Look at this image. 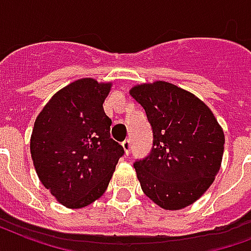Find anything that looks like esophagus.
Returning a JSON list of instances; mask_svg holds the SVG:
<instances>
[{
  "label": "esophagus",
  "instance_id": "34e87169",
  "mask_svg": "<svg viewBox=\"0 0 251 251\" xmlns=\"http://www.w3.org/2000/svg\"><path fill=\"white\" fill-rule=\"evenodd\" d=\"M122 147H123L124 152H126V154H129V152H131V140H124L123 143H122Z\"/></svg>",
  "mask_w": 251,
  "mask_h": 251
}]
</instances>
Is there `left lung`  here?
<instances>
[{
	"label": "left lung",
	"instance_id": "left-lung-1",
	"mask_svg": "<svg viewBox=\"0 0 251 251\" xmlns=\"http://www.w3.org/2000/svg\"><path fill=\"white\" fill-rule=\"evenodd\" d=\"M129 94L153 131L152 151L133 164L144 194L169 211L192 204L220 170L223 128L203 100L173 83L136 85Z\"/></svg>",
	"mask_w": 251,
	"mask_h": 251
}]
</instances>
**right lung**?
<instances>
[{"instance_id":"right-lung-1","label":"right lung","mask_w":251,"mask_h":251,"mask_svg":"<svg viewBox=\"0 0 251 251\" xmlns=\"http://www.w3.org/2000/svg\"><path fill=\"white\" fill-rule=\"evenodd\" d=\"M111 82L81 78L56 93L35 120L30 151L43 186L68 208L103 195L123 147L110 137L103 102Z\"/></svg>"}]
</instances>
